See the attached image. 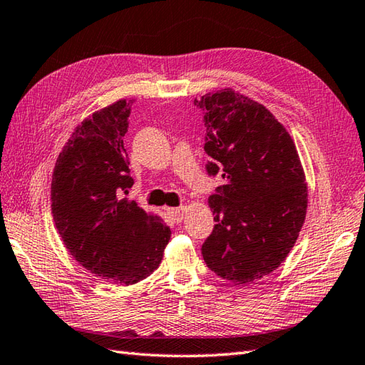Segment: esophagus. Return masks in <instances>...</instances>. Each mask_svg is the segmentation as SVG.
<instances>
[{
  "instance_id": "1",
  "label": "esophagus",
  "mask_w": 365,
  "mask_h": 365,
  "mask_svg": "<svg viewBox=\"0 0 365 365\" xmlns=\"http://www.w3.org/2000/svg\"><path fill=\"white\" fill-rule=\"evenodd\" d=\"M168 215L169 217L173 219L175 224H179L183 221L185 216V207H179V208H168Z\"/></svg>"
}]
</instances>
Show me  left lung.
I'll list each match as a JSON object with an SVG mask.
<instances>
[{
  "instance_id": "left-lung-1",
  "label": "left lung",
  "mask_w": 365,
  "mask_h": 365,
  "mask_svg": "<svg viewBox=\"0 0 365 365\" xmlns=\"http://www.w3.org/2000/svg\"><path fill=\"white\" fill-rule=\"evenodd\" d=\"M207 127L208 175L224 185L208 197L215 228L202 245L207 266L247 284L275 270L304 222L308 190L291 135L259 103L232 88L194 99Z\"/></svg>"
}]
</instances>
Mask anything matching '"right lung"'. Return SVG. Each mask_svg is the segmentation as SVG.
<instances>
[{
    "instance_id": "obj_1",
    "label": "right lung",
    "mask_w": 365,
    "mask_h": 365,
    "mask_svg": "<svg viewBox=\"0 0 365 365\" xmlns=\"http://www.w3.org/2000/svg\"><path fill=\"white\" fill-rule=\"evenodd\" d=\"M130 103L116 101L86 118L66 141L51 183L58 235L88 272L129 286L160 266L171 228L123 194L132 188L124 135Z\"/></svg>"
}]
</instances>
